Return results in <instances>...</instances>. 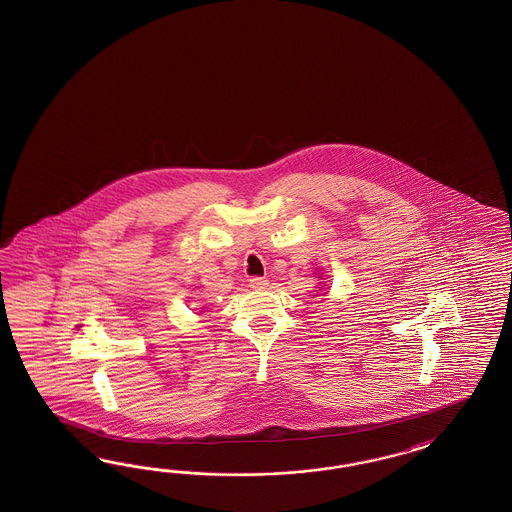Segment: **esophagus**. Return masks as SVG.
Returning <instances> with one entry per match:
<instances>
[{"instance_id":"esophagus-1","label":"esophagus","mask_w":512,"mask_h":512,"mask_svg":"<svg viewBox=\"0 0 512 512\" xmlns=\"http://www.w3.org/2000/svg\"><path fill=\"white\" fill-rule=\"evenodd\" d=\"M266 285H268V279L266 278L249 279V287H251V289H264Z\"/></svg>"}]
</instances>
